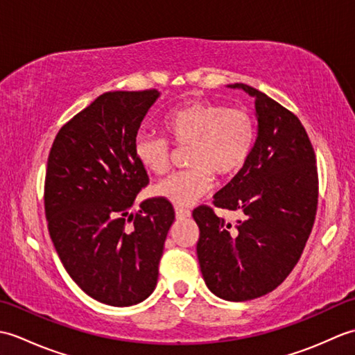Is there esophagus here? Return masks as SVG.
Returning <instances> with one entry per match:
<instances>
[{
  "mask_svg": "<svg viewBox=\"0 0 355 355\" xmlns=\"http://www.w3.org/2000/svg\"><path fill=\"white\" fill-rule=\"evenodd\" d=\"M175 215H177L178 220H184V218L191 216V210L183 209V207H175Z\"/></svg>",
  "mask_w": 355,
  "mask_h": 355,
  "instance_id": "esophagus-1",
  "label": "esophagus"
}]
</instances>
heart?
Instances as JSON below:
<instances>
[{"label": "heart", "mask_w": 355, "mask_h": 355, "mask_svg": "<svg viewBox=\"0 0 355 355\" xmlns=\"http://www.w3.org/2000/svg\"><path fill=\"white\" fill-rule=\"evenodd\" d=\"M163 130L177 148H187L189 169L175 172L154 187V193L177 207H187L206 195L212 177L225 182L243 171L256 143L250 112L212 101H191L163 117ZM134 155L143 169L162 175L169 168L171 145L163 137L139 134Z\"/></svg>", "instance_id": "1"}]
</instances>
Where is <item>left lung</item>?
Segmentation results:
<instances>
[{
	"label": "left lung",
	"mask_w": 355,
	"mask_h": 355,
	"mask_svg": "<svg viewBox=\"0 0 355 355\" xmlns=\"http://www.w3.org/2000/svg\"><path fill=\"white\" fill-rule=\"evenodd\" d=\"M254 97L258 139L247 164L220 192L214 206L238 212L225 221L201 205L197 254L202 277L218 297L244 302L281 285L310 236L319 197L315 154L300 120L267 94L233 84Z\"/></svg>",
	"instance_id": "left-lung-1"
}]
</instances>
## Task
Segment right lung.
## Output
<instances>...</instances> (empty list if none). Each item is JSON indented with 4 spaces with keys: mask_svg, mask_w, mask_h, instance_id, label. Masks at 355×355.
<instances>
[{
    "mask_svg": "<svg viewBox=\"0 0 355 355\" xmlns=\"http://www.w3.org/2000/svg\"><path fill=\"white\" fill-rule=\"evenodd\" d=\"M160 93L110 92L59 130L49 154L44 206L67 273L88 296L131 306L154 291L169 201L149 198L130 214L149 177L134 155L143 117Z\"/></svg>",
    "mask_w": 355,
    "mask_h": 355,
    "instance_id": "right-lung-1",
    "label": "right lung"
}]
</instances>
